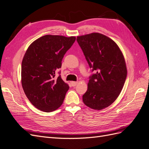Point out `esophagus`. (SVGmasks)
I'll return each mask as SVG.
<instances>
[{"instance_id":"1","label":"esophagus","mask_w":149,"mask_h":149,"mask_svg":"<svg viewBox=\"0 0 149 149\" xmlns=\"http://www.w3.org/2000/svg\"><path fill=\"white\" fill-rule=\"evenodd\" d=\"M71 84L72 85V86H76V84H78V82H76V81H71Z\"/></svg>"}]
</instances>
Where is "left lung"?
Instances as JSON below:
<instances>
[{
  "instance_id": "left-lung-1",
  "label": "left lung",
  "mask_w": 149,
  "mask_h": 149,
  "mask_svg": "<svg viewBox=\"0 0 149 149\" xmlns=\"http://www.w3.org/2000/svg\"><path fill=\"white\" fill-rule=\"evenodd\" d=\"M76 40L95 71L89 77L83 102L93 109H104L116 101L124 86L127 68L123 54L115 42L100 33L78 36Z\"/></svg>"
}]
</instances>
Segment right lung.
Instances as JSON below:
<instances>
[{"instance_id": "1", "label": "right lung", "mask_w": 149, "mask_h": 149, "mask_svg": "<svg viewBox=\"0 0 149 149\" xmlns=\"http://www.w3.org/2000/svg\"><path fill=\"white\" fill-rule=\"evenodd\" d=\"M75 40V37L47 35L35 40L26 49L22 62V85L37 109L52 112L63 102L70 87L60 75L55 77L56 72Z\"/></svg>"}]
</instances>
